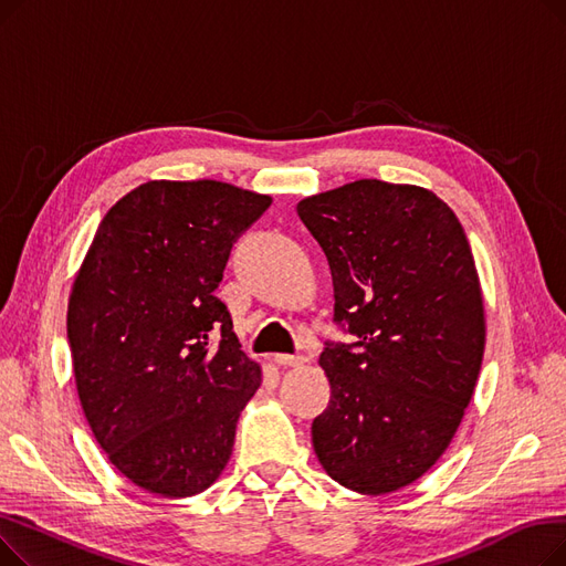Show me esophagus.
Returning <instances> with one entry per match:
<instances>
[{"instance_id":"1","label":"esophagus","mask_w":566,"mask_h":566,"mask_svg":"<svg viewBox=\"0 0 566 566\" xmlns=\"http://www.w3.org/2000/svg\"><path fill=\"white\" fill-rule=\"evenodd\" d=\"M273 360H275V365H280V367H298V365L305 363L303 355H286V353H277Z\"/></svg>"}]
</instances>
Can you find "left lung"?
I'll return each instance as SVG.
<instances>
[{
  "instance_id": "left-lung-1",
  "label": "left lung",
  "mask_w": 566,
  "mask_h": 566,
  "mask_svg": "<svg viewBox=\"0 0 566 566\" xmlns=\"http://www.w3.org/2000/svg\"><path fill=\"white\" fill-rule=\"evenodd\" d=\"M298 216L328 256L335 321L358 335L318 358L333 397L312 424L314 452L355 493L399 491L448 450L482 369L465 231L431 190L376 178L305 197Z\"/></svg>"
}]
</instances>
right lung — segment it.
<instances>
[{
	"label": "right lung",
	"mask_w": 566,
	"mask_h": 566,
	"mask_svg": "<svg viewBox=\"0 0 566 566\" xmlns=\"http://www.w3.org/2000/svg\"><path fill=\"white\" fill-rule=\"evenodd\" d=\"M271 197L222 181H148L103 218L73 282L82 410L135 486L190 497L227 465L261 385L216 295L235 238Z\"/></svg>",
	"instance_id": "right-lung-1"
}]
</instances>
